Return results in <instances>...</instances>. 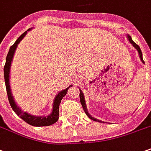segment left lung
Listing matches in <instances>:
<instances>
[{
	"mask_svg": "<svg viewBox=\"0 0 151 151\" xmlns=\"http://www.w3.org/2000/svg\"><path fill=\"white\" fill-rule=\"evenodd\" d=\"M127 38H128V40H129V41H130V43H131L132 45H133L134 47H135V48H136V50L138 51V53H139V56H140L141 62L143 63H145L144 60H143V57H142V52H141V50H140V48L139 47V45H136V43H135L134 41L132 40V37L130 36V35H127ZM79 91H80V93H79L80 102H81V104H82V106H83V110H84V111H85L86 115H87V116H88L89 118L92 119V120H93V121H96V122H101V121H99V120H97V119L94 118V117H93V116H92L91 115L89 114L88 111V109H87V106H86V102H85V98H84L83 93V92L81 91V89H79Z\"/></svg>",
	"mask_w": 151,
	"mask_h": 151,
	"instance_id": "8db88e82",
	"label": "left lung"
}]
</instances>
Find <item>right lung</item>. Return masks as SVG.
<instances>
[{
    "instance_id": "add662e5",
    "label": "right lung",
    "mask_w": 151,
    "mask_h": 151,
    "mask_svg": "<svg viewBox=\"0 0 151 151\" xmlns=\"http://www.w3.org/2000/svg\"><path fill=\"white\" fill-rule=\"evenodd\" d=\"M31 29H29L27 31L30 30ZM27 31L24 32L17 39V40L15 41V44L12 46H11L10 50L8 52L6 59V64L4 67V78H5V83H6V88L7 96H8V100L10 102L11 108L15 111L17 116H19L22 120H24L25 122H27L29 125H31L33 127H46V126H50L53 125L58 120V114H59V104L61 102V100L63 97L66 95L68 92V89L73 85H70L69 87H68L67 88L62 90L61 92L56 95V97L54 98V104H53V110L50 115L47 116H33L31 114H29L26 111H23L21 110V108H19L18 106L16 105L14 97L12 96V93L11 91V87H10V69H11V65L13 56L15 54V51L17 48V45L19 44L20 40L25 36V35L27 34Z\"/></svg>"
}]
</instances>
